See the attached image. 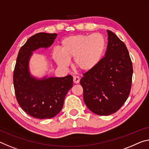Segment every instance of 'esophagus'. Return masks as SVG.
<instances>
[{
  "mask_svg": "<svg viewBox=\"0 0 149 149\" xmlns=\"http://www.w3.org/2000/svg\"><path fill=\"white\" fill-rule=\"evenodd\" d=\"M73 81L74 84H78L80 81V78L78 76H74L73 77Z\"/></svg>",
  "mask_w": 149,
  "mask_h": 149,
  "instance_id": "obj_1",
  "label": "esophagus"
}]
</instances>
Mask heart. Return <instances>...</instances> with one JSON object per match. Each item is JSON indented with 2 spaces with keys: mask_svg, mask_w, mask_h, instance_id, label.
Listing matches in <instances>:
<instances>
[{
  "mask_svg": "<svg viewBox=\"0 0 149 149\" xmlns=\"http://www.w3.org/2000/svg\"><path fill=\"white\" fill-rule=\"evenodd\" d=\"M105 48V39L100 34L75 35L63 40L61 51L55 49L53 57L56 62L63 68H67L70 60L74 58L75 68L89 72L100 62Z\"/></svg>",
  "mask_w": 149,
  "mask_h": 149,
  "instance_id": "obj_1",
  "label": "heart"
}]
</instances>
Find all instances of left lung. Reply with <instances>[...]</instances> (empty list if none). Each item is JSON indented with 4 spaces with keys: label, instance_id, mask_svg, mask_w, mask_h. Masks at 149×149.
<instances>
[{
    "label": "left lung",
    "instance_id": "left-lung-1",
    "mask_svg": "<svg viewBox=\"0 0 149 149\" xmlns=\"http://www.w3.org/2000/svg\"><path fill=\"white\" fill-rule=\"evenodd\" d=\"M107 34L105 57L80 80L86 106L101 116L111 115L123 105L131 91L133 72L125 44L110 30Z\"/></svg>",
    "mask_w": 149,
    "mask_h": 149
}]
</instances>
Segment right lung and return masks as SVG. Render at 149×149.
<instances>
[{
	"label": "right lung",
	"mask_w": 149,
	"mask_h": 149,
	"mask_svg": "<svg viewBox=\"0 0 149 149\" xmlns=\"http://www.w3.org/2000/svg\"><path fill=\"white\" fill-rule=\"evenodd\" d=\"M56 33L40 32L33 35L21 47L14 70L13 84L16 100L24 111L36 119H51L63 107L65 95L73 86V77H44L36 79L28 71L32 51L50 46Z\"/></svg>",
	"instance_id": "1"
}]
</instances>
